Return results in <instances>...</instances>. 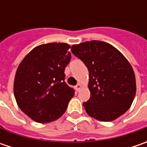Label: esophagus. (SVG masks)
Here are the masks:
<instances>
[{"label": "esophagus", "mask_w": 147, "mask_h": 147, "mask_svg": "<svg viewBox=\"0 0 147 147\" xmlns=\"http://www.w3.org/2000/svg\"><path fill=\"white\" fill-rule=\"evenodd\" d=\"M82 88V86L80 84V83H78V84H77L76 86H75V89H76V91L78 92H79L80 90H81V88Z\"/></svg>", "instance_id": "obj_1"}]
</instances>
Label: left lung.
Returning a JSON list of instances; mask_svg holds the SVG:
<instances>
[{"mask_svg":"<svg viewBox=\"0 0 147 147\" xmlns=\"http://www.w3.org/2000/svg\"><path fill=\"white\" fill-rule=\"evenodd\" d=\"M71 51L89 71L91 96L82 103L88 115L110 122L123 115L130 108L137 90L134 71L125 56L101 41L74 44Z\"/></svg>","mask_w":147,"mask_h":147,"instance_id":"left-lung-1","label":"left lung"}]
</instances>
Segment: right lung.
<instances>
[{"instance_id":"obj_1","label":"right lung","mask_w":147,"mask_h":147,"mask_svg":"<svg viewBox=\"0 0 147 147\" xmlns=\"http://www.w3.org/2000/svg\"><path fill=\"white\" fill-rule=\"evenodd\" d=\"M67 43H47L32 50L15 73L16 102L33 121L47 123L65 114L74 90L65 82V69L71 54Z\"/></svg>"}]
</instances>
